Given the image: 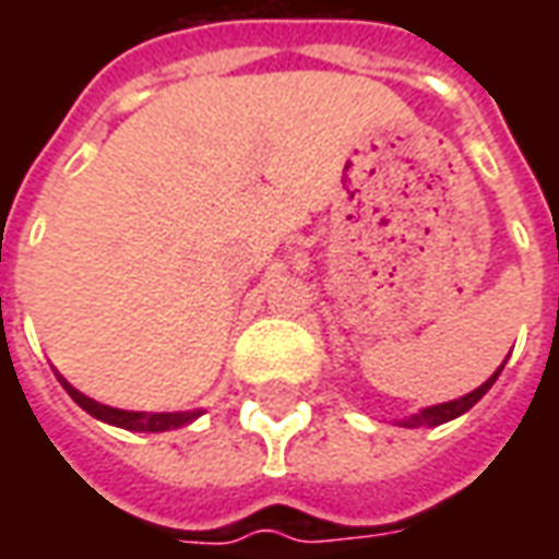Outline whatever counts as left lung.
Wrapping results in <instances>:
<instances>
[{"instance_id":"left-lung-1","label":"left lung","mask_w":559,"mask_h":559,"mask_svg":"<svg viewBox=\"0 0 559 559\" xmlns=\"http://www.w3.org/2000/svg\"><path fill=\"white\" fill-rule=\"evenodd\" d=\"M506 365V362H503ZM503 365L493 371L485 383H481L479 389H473V392H467V395H461V399L455 401H445V404H433V407H425V411L413 413V416H407V419H401L399 425H404V428H433V425H443V421L449 419H457L461 413H467L476 401L488 392V389L493 386V380L500 377V371H503Z\"/></svg>"}]
</instances>
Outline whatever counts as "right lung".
<instances>
[{"mask_svg": "<svg viewBox=\"0 0 559 559\" xmlns=\"http://www.w3.org/2000/svg\"><path fill=\"white\" fill-rule=\"evenodd\" d=\"M59 377V374H56ZM59 383L66 386V392L71 399L78 401L83 411L95 416V419L107 421V425H116V428H126V431H146V433H158V431H170V428H182L188 421H194L203 411H185V413H138V411H116V407H107V404H98L92 401L90 395H83L78 389L71 386L68 380L59 377Z\"/></svg>", "mask_w": 559, "mask_h": 559, "instance_id": "obj_1", "label": "right lung"}]
</instances>
